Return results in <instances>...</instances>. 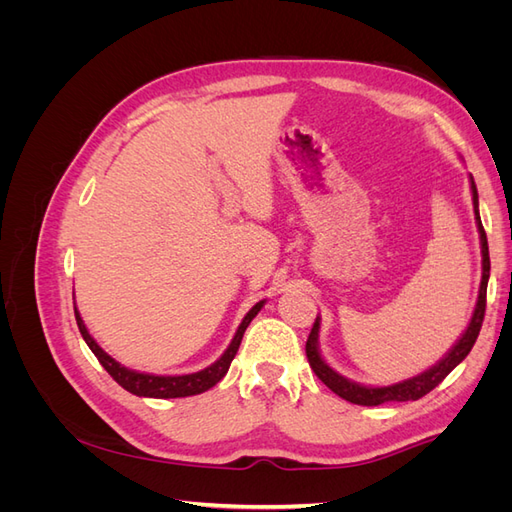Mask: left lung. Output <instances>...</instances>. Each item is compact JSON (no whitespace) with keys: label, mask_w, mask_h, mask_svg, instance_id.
<instances>
[{"label":"left lung","mask_w":512,"mask_h":512,"mask_svg":"<svg viewBox=\"0 0 512 512\" xmlns=\"http://www.w3.org/2000/svg\"><path fill=\"white\" fill-rule=\"evenodd\" d=\"M470 188H472L476 226H478V235H480V252H483V280H480L478 301H476V307H474V314H472L468 329L463 331V335L459 337V342L451 350H448L444 359L438 361L433 367H429L427 371H423V374L408 378L404 382L391 384V386H365V384L352 382L344 376H339L335 369H331L327 363H324V359L320 356V350H318L320 318H316L312 333H309L307 344H305L307 361H309V365H312L314 374L324 384H327L335 395L350 401V404H359V406H380V404H386V401H416V399L425 397L429 391L436 389V386L470 354V350L476 342V337L480 333V327H483L485 305H487V282H489V269H491L487 235H485L483 222H480V215H478V192H476V183H474L472 175H470Z\"/></svg>","instance_id":"obj_1"}]
</instances>
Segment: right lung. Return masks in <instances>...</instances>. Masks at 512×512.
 Segmentation results:
<instances>
[{"instance_id": "1", "label": "right lung", "mask_w": 512, "mask_h": 512, "mask_svg": "<svg viewBox=\"0 0 512 512\" xmlns=\"http://www.w3.org/2000/svg\"><path fill=\"white\" fill-rule=\"evenodd\" d=\"M262 305H265V301L256 303L250 309V312H247V316L239 324L235 337H232L230 346L226 348V352L220 356L218 361H215L213 365H209L203 371H196V374H185V376H153V374H141V371H134V369L123 367L121 363H117L113 359V356H108L96 344V339L89 335L85 322H83V318L79 314V309H74V316H76V324H79V331H81V335L85 339V344L91 348V352L98 356L100 365L108 371V374L113 376V380L119 386H123V389L130 391L132 395H138V397L173 399V397H190V395L205 393V391L211 389V386H215L226 376V371H228L232 359H235V354H237V350L241 346V339H243L245 329L250 327V322L256 318V314L260 312Z\"/></svg>"}]
</instances>
